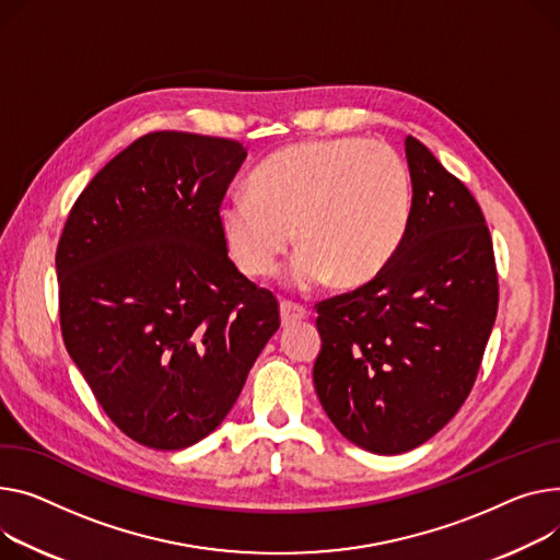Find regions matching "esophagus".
I'll list each match as a JSON object with an SVG mask.
<instances>
[{"mask_svg":"<svg viewBox=\"0 0 560 560\" xmlns=\"http://www.w3.org/2000/svg\"><path fill=\"white\" fill-rule=\"evenodd\" d=\"M308 317V311L300 304H292V302H281V324L290 326L294 322H302Z\"/></svg>","mask_w":560,"mask_h":560,"instance_id":"obj_1","label":"esophagus"}]
</instances>
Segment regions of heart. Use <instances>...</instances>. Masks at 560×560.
Returning a JSON list of instances; mask_svg holds the SVG:
<instances>
[{
	"label": "heart",
	"instance_id": "b5f03b06",
	"mask_svg": "<svg viewBox=\"0 0 560 560\" xmlns=\"http://www.w3.org/2000/svg\"><path fill=\"white\" fill-rule=\"evenodd\" d=\"M409 215L405 160L389 143L362 137L281 148L254 168L249 191H232L218 209L222 238L252 279L277 275L294 226L302 247L288 281L300 290L376 277L400 247Z\"/></svg>",
	"mask_w": 560,
	"mask_h": 560
}]
</instances>
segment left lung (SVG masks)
<instances>
[{"mask_svg":"<svg viewBox=\"0 0 560 560\" xmlns=\"http://www.w3.org/2000/svg\"><path fill=\"white\" fill-rule=\"evenodd\" d=\"M412 215L389 264L319 302L313 381L324 412L376 455L417 448L468 398L498 315L483 213L464 182L405 139Z\"/></svg>","mask_w":560,"mask_h":560,"instance_id":"left-lung-1","label":"left lung"}]
</instances>
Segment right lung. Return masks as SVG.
Listing matches in <instances>:
<instances>
[{"instance_id": "obj_1", "label": "right lung", "mask_w": 560, "mask_h": 560, "mask_svg": "<svg viewBox=\"0 0 560 560\" xmlns=\"http://www.w3.org/2000/svg\"><path fill=\"white\" fill-rule=\"evenodd\" d=\"M245 158L234 139L148 132L94 175L58 241L65 347L112 423L148 448L213 432L281 324L218 222Z\"/></svg>"}]
</instances>
